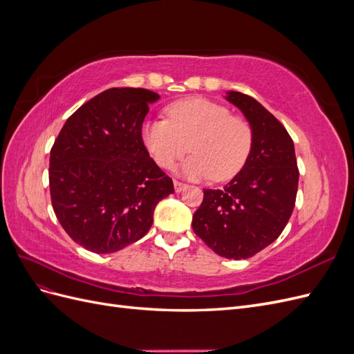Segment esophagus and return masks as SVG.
<instances>
[{"label": "esophagus", "instance_id": "34e87169", "mask_svg": "<svg viewBox=\"0 0 354 354\" xmlns=\"http://www.w3.org/2000/svg\"><path fill=\"white\" fill-rule=\"evenodd\" d=\"M185 187H186L185 183H181V181H178V180H174V190L176 192H181Z\"/></svg>", "mask_w": 354, "mask_h": 354}]
</instances>
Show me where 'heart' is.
Returning a JSON list of instances; mask_svg holds the SVG:
<instances>
[{"label":"heart","instance_id":"b5f03b06","mask_svg":"<svg viewBox=\"0 0 354 354\" xmlns=\"http://www.w3.org/2000/svg\"><path fill=\"white\" fill-rule=\"evenodd\" d=\"M167 115L168 120L147 121L142 128L143 143L160 168L173 169L190 151L194 156L181 167L187 178L224 181L242 169L252 147V128L245 118L203 97L178 100Z\"/></svg>","mask_w":354,"mask_h":354}]
</instances>
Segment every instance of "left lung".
<instances>
[{"instance_id": "obj_1", "label": "left lung", "mask_w": 354, "mask_h": 354, "mask_svg": "<svg viewBox=\"0 0 354 354\" xmlns=\"http://www.w3.org/2000/svg\"><path fill=\"white\" fill-rule=\"evenodd\" d=\"M230 103L252 128V147L239 173L223 189H203L192 227L226 259H250L274 242L295 207L298 167L291 136L251 95L229 91Z\"/></svg>"}]
</instances>
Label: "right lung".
I'll return each instance as SVG.
<instances>
[{"label": "right lung", "instance_id": "obj_1", "mask_svg": "<svg viewBox=\"0 0 354 354\" xmlns=\"http://www.w3.org/2000/svg\"><path fill=\"white\" fill-rule=\"evenodd\" d=\"M159 94L109 88L73 112L50 152L51 205L85 250L108 254L142 239L174 185L149 156L142 125Z\"/></svg>", "mask_w": 354, "mask_h": 354}]
</instances>
